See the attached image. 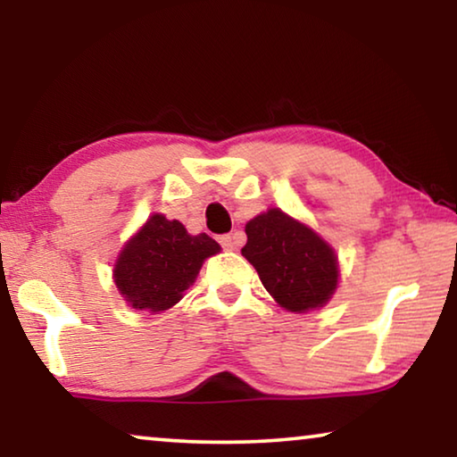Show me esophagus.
<instances>
[{"label":"esophagus","instance_id":"obj_1","mask_svg":"<svg viewBox=\"0 0 457 457\" xmlns=\"http://www.w3.org/2000/svg\"><path fill=\"white\" fill-rule=\"evenodd\" d=\"M220 244H221L223 247H226V250H236V245H237L236 236H231V234L220 236Z\"/></svg>","mask_w":457,"mask_h":457}]
</instances>
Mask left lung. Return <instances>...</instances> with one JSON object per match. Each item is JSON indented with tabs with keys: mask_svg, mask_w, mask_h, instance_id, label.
Segmentation results:
<instances>
[{
	"mask_svg": "<svg viewBox=\"0 0 457 457\" xmlns=\"http://www.w3.org/2000/svg\"><path fill=\"white\" fill-rule=\"evenodd\" d=\"M245 236L242 256L256 268L264 288L284 311H316L337 292V253L304 221L270 207L245 223Z\"/></svg>",
	"mask_w": 457,
	"mask_h": 457,
	"instance_id": "left-lung-1",
	"label": "left lung"
}]
</instances>
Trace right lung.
<instances>
[{"label": "right lung", "instance_id": "right-lung-1", "mask_svg": "<svg viewBox=\"0 0 457 457\" xmlns=\"http://www.w3.org/2000/svg\"><path fill=\"white\" fill-rule=\"evenodd\" d=\"M220 252L207 234L191 236L181 221L153 213L120 247L112 280L130 308L157 314L179 303L204 262Z\"/></svg>", "mask_w": 457, "mask_h": 457}]
</instances>
